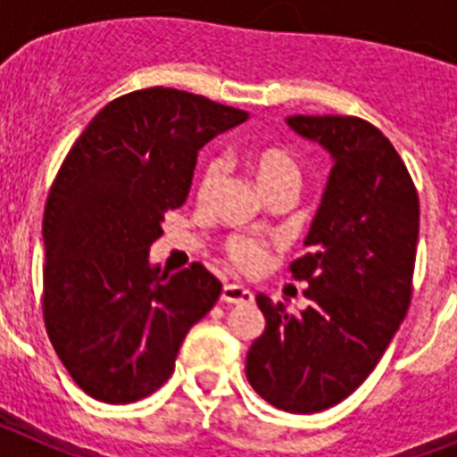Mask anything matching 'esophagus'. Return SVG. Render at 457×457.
I'll use <instances>...</instances> for the list:
<instances>
[{"mask_svg": "<svg viewBox=\"0 0 457 457\" xmlns=\"http://www.w3.org/2000/svg\"><path fill=\"white\" fill-rule=\"evenodd\" d=\"M221 302H226V304H249V302H253V293L240 284H226L221 290Z\"/></svg>", "mask_w": 457, "mask_h": 457, "instance_id": "obj_1", "label": "esophagus"}]
</instances>
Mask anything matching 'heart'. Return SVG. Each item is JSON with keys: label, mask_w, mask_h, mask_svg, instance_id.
<instances>
[{"label": "heart", "mask_w": 457, "mask_h": 457, "mask_svg": "<svg viewBox=\"0 0 457 457\" xmlns=\"http://www.w3.org/2000/svg\"><path fill=\"white\" fill-rule=\"evenodd\" d=\"M249 167L263 192L286 183L300 185V167L284 148H258L249 155ZM221 176H224V160L208 157L201 167L199 180H196V199L201 204H208L212 199ZM226 256L236 268L245 270V272H256L258 268H263L265 258H268V245L252 236H233L226 242Z\"/></svg>", "instance_id": "b5f03b06"}]
</instances>
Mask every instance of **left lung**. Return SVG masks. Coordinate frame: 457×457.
Returning <instances> with one entry per match:
<instances>
[{"label": "left lung", "mask_w": 457, "mask_h": 457, "mask_svg": "<svg viewBox=\"0 0 457 457\" xmlns=\"http://www.w3.org/2000/svg\"><path fill=\"white\" fill-rule=\"evenodd\" d=\"M286 123L332 153L334 167L304 240L309 253L288 268L309 284V306L288 313L258 295L265 332L247 353V379L270 405L313 414L369 378L410 309L419 194L369 120L297 114Z\"/></svg>", "instance_id": "left-lung-1"}]
</instances>
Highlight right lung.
Here are the masks:
<instances>
[{
    "label": "right lung",
    "mask_w": 457,
    "mask_h": 457,
    "mask_svg": "<svg viewBox=\"0 0 457 457\" xmlns=\"http://www.w3.org/2000/svg\"><path fill=\"white\" fill-rule=\"evenodd\" d=\"M247 112L179 88H141L100 109L47 194L43 318L52 348L96 401L123 405L171 378L183 338L215 306L201 263H148L164 212L180 208L201 146Z\"/></svg>",
    "instance_id": "right-lung-1"
}]
</instances>
